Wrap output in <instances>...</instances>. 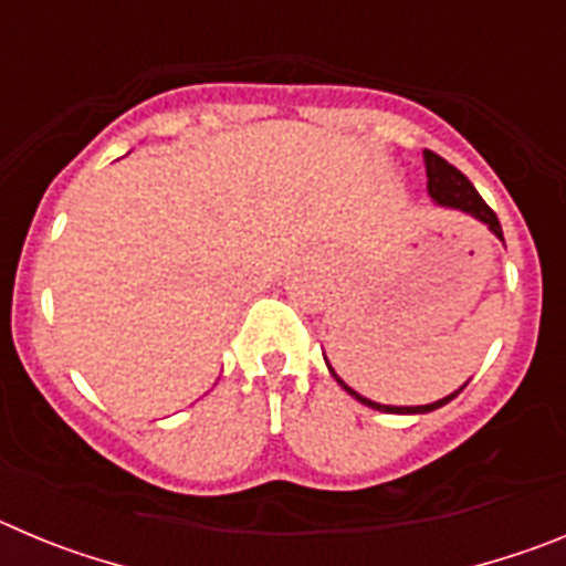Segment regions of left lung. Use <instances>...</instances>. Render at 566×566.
I'll list each match as a JSON object with an SVG mask.
<instances>
[{"mask_svg":"<svg viewBox=\"0 0 566 566\" xmlns=\"http://www.w3.org/2000/svg\"><path fill=\"white\" fill-rule=\"evenodd\" d=\"M422 161H424V172H428V195H431V201L437 203V207L470 214L473 221L484 223V227H488L490 232L496 234V238L504 243L496 212H493V209L482 201V195L476 192V187H473V184H470L468 178H464V175L453 167V164H448L444 158H439V155L431 153V149H422ZM323 359H326V354H323ZM326 365H328V359H326ZM328 371H332V377L337 379L339 388H345V391L352 394L357 402L368 405V408H374V411H382V413H431V411H437V408H442V405L451 402V399H457L459 394H462L464 385H468L464 382L459 391L448 394V397L437 399V402H428V405H382V402H374V399L363 397V394H357L352 385H345L343 379L337 377V371H334L332 365H328Z\"/></svg>","mask_w":566,"mask_h":566,"instance_id":"obj_1","label":"left lung"}]
</instances>
